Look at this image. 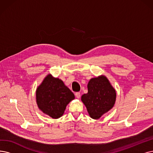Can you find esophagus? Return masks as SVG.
<instances>
[{"label":"esophagus","instance_id":"34e87169","mask_svg":"<svg viewBox=\"0 0 153 153\" xmlns=\"http://www.w3.org/2000/svg\"><path fill=\"white\" fill-rule=\"evenodd\" d=\"M75 96L77 98V99H80V92H76L75 93Z\"/></svg>","mask_w":153,"mask_h":153}]
</instances>
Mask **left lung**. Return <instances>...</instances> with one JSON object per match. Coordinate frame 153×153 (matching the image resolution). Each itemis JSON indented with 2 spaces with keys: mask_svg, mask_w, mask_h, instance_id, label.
<instances>
[{
  "mask_svg": "<svg viewBox=\"0 0 153 153\" xmlns=\"http://www.w3.org/2000/svg\"><path fill=\"white\" fill-rule=\"evenodd\" d=\"M88 93L82 96L90 117L99 119L114 105L116 92L105 76L91 78L88 83Z\"/></svg>",
  "mask_w": 153,
  "mask_h": 153,
  "instance_id": "left-lung-1",
  "label": "left lung"
}]
</instances>
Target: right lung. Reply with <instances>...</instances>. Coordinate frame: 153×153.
I'll return each instance as SVG.
<instances>
[{
    "instance_id": "right-lung-1",
    "label": "right lung",
    "mask_w": 153,
    "mask_h": 153,
    "mask_svg": "<svg viewBox=\"0 0 153 153\" xmlns=\"http://www.w3.org/2000/svg\"><path fill=\"white\" fill-rule=\"evenodd\" d=\"M75 99L63 81L48 75L36 90V102L43 113L53 119L63 115L66 105Z\"/></svg>"
}]
</instances>
